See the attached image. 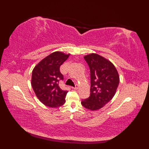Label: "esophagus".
I'll return each instance as SVG.
<instances>
[{"label": "esophagus", "instance_id": "obj_1", "mask_svg": "<svg viewBox=\"0 0 149 149\" xmlns=\"http://www.w3.org/2000/svg\"><path fill=\"white\" fill-rule=\"evenodd\" d=\"M78 88H79L78 84H75V86H74V87H73V89H74V90H77V89H78Z\"/></svg>", "mask_w": 149, "mask_h": 149}]
</instances>
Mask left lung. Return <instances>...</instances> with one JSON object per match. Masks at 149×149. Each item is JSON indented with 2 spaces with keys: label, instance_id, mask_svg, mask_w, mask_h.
Masks as SVG:
<instances>
[{
  "label": "left lung",
  "instance_id": "obj_1",
  "mask_svg": "<svg viewBox=\"0 0 149 149\" xmlns=\"http://www.w3.org/2000/svg\"><path fill=\"white\" fill-rule=\"evenodd\" d=\"M90 70V95L81 101L82 106L90 110L102 108L113 99L120 79L111 62L97 54L85 56Z\"/></svg>",
  "mask_w": 149,
  "mask_h": 149
}]
</instances>
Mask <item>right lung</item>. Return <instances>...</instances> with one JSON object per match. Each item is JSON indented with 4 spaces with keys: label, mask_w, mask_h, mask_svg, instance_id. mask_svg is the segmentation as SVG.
Instances as JSON below:
<instances>
[{
    "label": "right lung",
    "mask_w": 149,
    "mask_h": 149,
    "mask_svg": "<svg viewBox=\"0 0 149 149\" xmlns=\"http://www.w3.org/2000/svg\"><path fill=\"white\" fill-rule=\"evenodd\" d=\"M70 54L54 52L42 59L32 72L31 85L36 97L45 106L59 107L65 102L68 92L59 86L63 75L60 72V66L68 58Z\"/></svg>",
    "instance_id": "right-lung-1"
}]
</instances>
